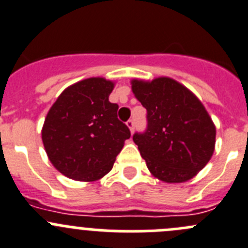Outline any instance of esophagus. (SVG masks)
<instances>
[{"mask_svg":"<svg viewBox=\"0 0 248 248\" xmlns=\"http://www.w3.org/2000/svg\"><path fill=\"white\" fill-rule=\"evenodd\" d=\"M126 126H128V128L130 129L131 133H133V131H134V120L133 119H129L128 122H126Z\"/></svg>","mask_w":248,"mask_h":248,"instance_id":"esophagus-1","label":"esophagus"}]
</instances>
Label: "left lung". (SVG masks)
<instances>
[{"instance_id":"left-lung-1","label":"left lung","mask_w":248,"mask_h":248,"mask_svg":"<svg viewBox=\"0 0 248 248\" xmlns=\"http://www.w3.org/2000/svg\"><path fill=\"white\" fill-rule=\"evenodd\" d=\"M131 90L147 109V129L133 140L151 174L169 184L197 175L216 146V125L201 101L168 77L133 79Z\"/></svg>"}]
</instances>
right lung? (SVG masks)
<instances>
[{
	"label": "right lung",
	"instance_id": "1",
	"mask_svg": "<svg viewBox=\"0 0 248 248\" xmlns=\"http://www.w3.org/2000/svg\"><path fill=\"white\" fill-rule=\"evenodd\" d=\"M114 81L89 78L70 85L45 118L42 142L49 162L67 178L100 180L109 173L130 130L109 102Z\"/></svg>",
	"mask_w": 248,
	"mask_h": 248
}]
</instances>
